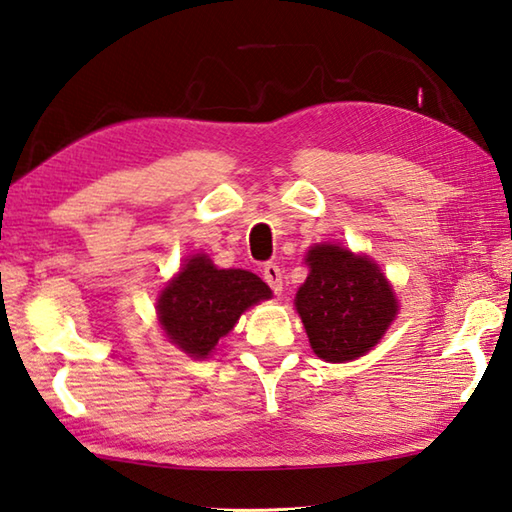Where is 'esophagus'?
I'll use <instances>...</instances> for the list:
<instances>
[{
    "label": "esophagus",
    "instance_id": "1",
    "mask_svg": "<svg viewBox=\"0 0 512 512\" xmlns=\"http://www.w3.org/2000/svg\"><path fill=\"white\" fill-rule=\"evenodd\" d=\"M263 278H265V283L274 289V294L283 292V269L276 263H267L263 267Z\"/></svg>",
    "mask_w": 512,
    "mask_h": 512
}]
</instances>
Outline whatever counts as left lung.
I'll use <instances>...</instances> for the list:
<instances>
[{"label":"left lung","instance_id":"1","mask_svg":"<svg viewBox=\"0 0 512 512\" xmlns=\"http://www.w3.org/2000/svg\"><path fill=\"white\" fill-rule=\"evenodd\" d=\"M305 260L310 276L298 289L296 310L316 356L343 363L372 350L397 314L381 269L336 245H316Z\"/></svg>","mask_w":512,"mask_h":512}]
</instances>
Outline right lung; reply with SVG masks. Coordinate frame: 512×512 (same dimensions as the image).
<instances>
[{
	"mask_svg": "<svg viewBox=\"0 0 512 512\" xmlns=\"http://www.w3.org/2000/svg\"><path fill=\"white\" fill-rule=\"evenodd\" d=\"M269 296L272 289L256 274L218 269L205 254H198L160 294L158 314L171 343L196 359H207L240 314Z\"/></svg>",
	"mask_w": 512,
	"mask_h": 512,
	"instance_id": "obj_1",
	"label": "right lung"
}]
</instances>
